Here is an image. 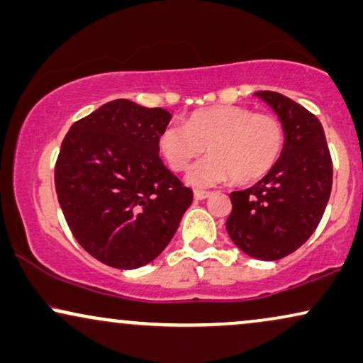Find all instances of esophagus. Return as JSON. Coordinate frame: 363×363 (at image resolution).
Returning a JSON list of instances; mask_svg holds the SVG:
<instances>
[{
    "label": "esophagus",
    "mask_w": 363,
    "mask_h": 363,
    "mask_svg": "<svg viewBox=\"0 0 363 363\" xmlns=\"http://www.w3.org/2000/svg\"><path fill=\"white\" fill-rule=\"evenodd\" d=\"M211 196V192H206V191H194V199L196 201H204L208 199Z\"/></svg>",
    "instance_id": "esophagus-1"
}]
</instances>
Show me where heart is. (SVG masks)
<instances>
[{
    "label": "heart",
    "mask_w": 363,
    "mask_h": 363,
    "mask_svg": "<svg viewBox=\"0 0 363 363\" xmlns=\"http://www.w3.org/2000/svg\"><path fill=\"white\" fill-rule=\"evenodd\" d=\"M284 132L278 118L242 107H209L192 112L184 127L167 125L157 139L159 152L172 171H184L208 149L209 155L187 174L199 189L228 181H258L278 162Z\"/></svg>",
    "instance_id": "b5f03b06"
}]
</instances>
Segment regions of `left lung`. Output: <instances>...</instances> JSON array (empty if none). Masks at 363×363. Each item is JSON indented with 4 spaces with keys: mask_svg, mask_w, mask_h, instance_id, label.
Segmentation results:
<instances>
[{
    "mask_svg": "<svg viewBox=\"0 0 363 363\" xmlns=\"http://www.w3.org/2000/svg\"><path fill=\"white\" fill-rule=\"evenodd\" d=\"M255 97L281 122L283 152L258 184L231 192L226 231L242 253L277 261L296 251L318 226L332 192V159L313 113L278 91H256Z\"/></svg>",
    "mask_w": 363,
    "mask_h": 363,
    "instance_id": "1",
    "label": "left lung"
}]
</instances>
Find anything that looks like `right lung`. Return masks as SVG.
<instances>
[{
  "label": "right lung",
  "instance_id": "1",
  "mask_svg": "<svg viewBox=\"0 0 363 363\" xmlns=\"http://www.w3.org/2000/svg\"><path fill=\"white\" fill-rule=\"evenodd\" d=\"M171 112L118 99L75 122L55 166L68 228L86 253L118 269L166 250L192 191L164 166L157 139Z\"/></svg>",
  "mask_w": 363,
  "mask_h": 363
}]
</instances>
